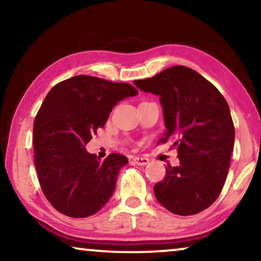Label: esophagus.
<instances>
[{
	"mask_svg": "<svg viewBox=\"0 0 261 261\" xmlns=\"http://www.w3.org/2000/svg\"><path fill=\"white\" fill-rule=\"evenodd\" d=\"M133 163L137 164L139 166H145L149 163V160L147 158H140V156H134L133 158Z\"/></svg>",
	"mask_w": 261,
	"mask_h": 261,
	"instance_id": "esophagus-1",
	"label": "esophagus"
}]
</instances>
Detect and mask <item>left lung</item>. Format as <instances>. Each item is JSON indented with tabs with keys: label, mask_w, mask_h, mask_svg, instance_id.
<instances>
[{
	"label": "left lung",
	"mask_w": 261,
	"mask_h": 261,
	"mask_svg": "<svg viewBox=\"0 0 261 261\" xmlns=\"http://www.w3.org/2000/svg\"><path fill=\"white\" fill-rule=\"evenodd\" d=\"M134 84L159 96L166 128L162 141L172 138L179 158L154 185L156 201L177 215L203 212L219 197L230 165L235 130L227 101L209 81L181 65Z\"/></svg>",
	"instance_id": "1"
}]
</instances>
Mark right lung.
<instances>
[{
	"mask_svg": "<svg viewBox=\"0 0 261 261\" xmlns=\"http://www.w3.org/2000/svg\"><path fill=\"white\" fill-rule=\"evenodd\" d=\"M135 95L130 84L91 76H74L49 90L34 120V163L42 192L59 213L91 216L112 197L128 159L112 153L101 162L85 145L114 107Z\"/></svg>",
	"mask_w": 261,
	"mask_h": 261,
	"instance_id": "obj_1",
	"label": "right lung"
}]
</instances>
